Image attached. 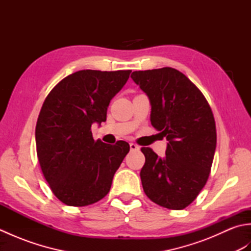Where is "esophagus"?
I'll return each mask as SVG.
<instances>
[{"label": "esophagus", "instance_id": "esophagus-1", "mask_svg": "<svg viewBox=\"0 0 251 251\" xmlns=\"http://www.w3.org/2000/svg\"><path fill=\"white\" fill-rule=\"evenodd\" d=\"M129 147H130V150L131 151H138V150H139V146H137V145H135V143H129Z\"/></svg>", "mask_w": 251, "mask_h": 251}]
</instances>
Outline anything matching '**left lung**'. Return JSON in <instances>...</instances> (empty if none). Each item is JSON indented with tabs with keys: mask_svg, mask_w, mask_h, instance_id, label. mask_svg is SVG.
<instances>
[{
	"mask_svg": "<svg viewBox=\"0 0 251 251\" xmlns=\"http://www.w3.org/2000/svg\"><path fill=\"white\" fill-rule=\"evenodd\" d=\"M130 77L150 99L152 126L168 141L164 158L141 148L143 191L159 206L184 209L205 186L214 161L217 131L210 105L174 68L135 71Z\"/></svg>",
	"mask_w": 251,
	"mask_h": 251,
	"instance_id": "obj_1",
	"label": "left lung"
}]
</instances>
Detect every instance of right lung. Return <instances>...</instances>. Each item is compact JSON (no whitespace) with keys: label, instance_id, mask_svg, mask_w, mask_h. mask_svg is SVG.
<instances>
[{"label":"right lung","instance_id":"right-lung-1","mask_svg":"<svg viewBox=\"0 0 251 251\" xmlns=\"http://www.w3.org/2000/svg\"><path fill=\"white\" fill-rule=\"evenodd\" d=\"M131 70H81L47 95L35 127V143L44 178L58 200L74 207L92 205L109 193L129 145L94 140L93 123L104 122L111 99Z\"/></svg>","mask_w":251,"mask_h":251}]
</instances>
